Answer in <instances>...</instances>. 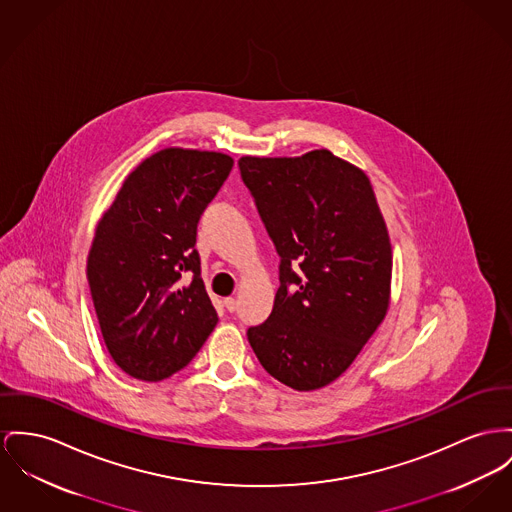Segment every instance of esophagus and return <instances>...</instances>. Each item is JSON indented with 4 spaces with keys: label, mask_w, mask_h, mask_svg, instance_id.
<instances>
[{
    "label": "esophagus",
    "mask_w": 512,
    "mask_h": 512,
    "mask_svg": "<svg viewBox=\"0 0 512 512\" xmlns=\"http://www.w3.org/2000/svg\"><path fill=\"white\" fill-rule=\"evenodd\" d=\"M223 305H225V308H227L229 312H235V310H237V307H239L237 299H233V297H227V299L223 301Z\"/></svg>",
    "instance_id": "obj_1"
}]
</instances>
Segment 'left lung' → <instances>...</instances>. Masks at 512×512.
<instances>
[{
	"mask_svg": "<svg viewBox=\"0 0 512 512\" xmlns=\"http://www.w3.org/2000/svg\"><path fill=\"white\" fill-rule=\"evenodd\" d=\"M281 258L272 314L248 328L262 367L318 390L343 375L390 303L392 246L367 174L316 149L303 157H240Z\"/></svg>",
	"mask_w": 512,
	"mask_h": 512,
	"instance_id": "left-lung-1",
	"label": "left lung"
}]
</instances>
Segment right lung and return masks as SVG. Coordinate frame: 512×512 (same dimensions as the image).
<instances>
[{
    "label": "right lung",
    "mask_w": 512,
    "mask_h": 512,
    "mask_svg": "<svg viewBox=\"0 0 512 512\" xmlns=\"http://www.w3.org/2000/svg\"><path fill=\"white\" fill-rule=\"evenodd\" d=\"M233 169L225 153L169 147L145 159L104 211L87 279L106 349L139 380L186 367L217 324L196 250L198 221Z\"/></svg>",
    "instance_id": "obj_1"
}]
</instances>
